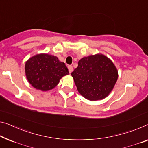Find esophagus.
Here are the masks:
<instances>
[{
  "label": "esophagus",
  "mask_w": 148,
  "mask_h": 148,
  "mask_svg": "<svg viewBox=\"0 0 148 148\" xmlns=\"http://www.w3.org/2000/svg\"><path fill=\"white\" fill-rule=\"evenodd\" d=\"M68 70H69V72L70 73H71V72L73 71V67H72V66H68Z\"/></svg>",
  "instance_id": "34e87169"
}]
</instances>
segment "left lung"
I'll return each instance as SVG.
<instances>
[{"mask_svg": "<svg viewBox=\"0 0 148 148\" xmlns=\"http://www.w3.org/2000/svg\"><path fill=\"white\" fill-rule=\"evenodd\" d=\"M71 75L79 93L92 101L108 96L118 77L113 62L102 54L82 58Z\"/></svg>", "mask_w": 148, "mask_h": 148, "instance_id": "8db88e82", "label": "left lung"}]
</instances>
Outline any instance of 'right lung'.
Returning a JSON list of instances; mask_svg holds the SVG:
<instances>
[{
	"instance_id": "right-lung-1",
	"label": "right lung",
	"mask_w": 148,
	"mask_h": 148,
	"mask_svg": "<svg viewBox=\"0 0 148 148\" xmlns=\"http://www.w3.org/2000/svg\"><path fill=\"white\" fill-rule=\"evenodd\" d=\"M27 80L33 87L42 91L52 90L62 77L69 74L65 64L56 56L48 54H37L25 64Z\"/></svg>"
}]
</instances>
